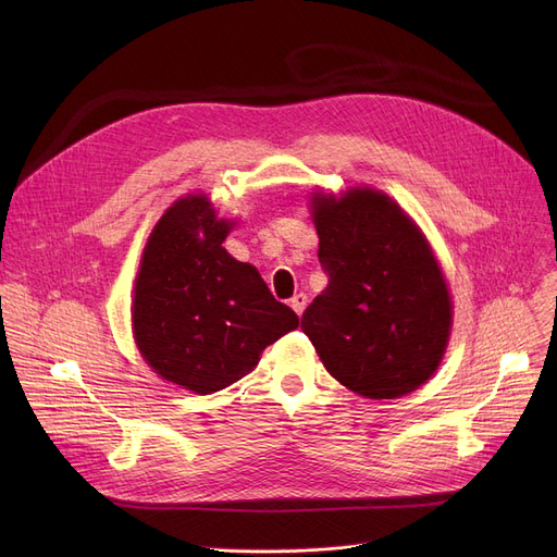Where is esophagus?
Segmentation results:
<instances>
[{
  "mask_svg": "<svg viewBox=\"0 0 557 557\" xmlns=\"http://www.w3.org/2000/svg\"><path fill=\"white\" fill-rule=\"evenodd\" d=\"M290 307H294V311H296L298 315H302V311H305V307H307V296H305V294L294 296V298H290Z\"/></svg>",
  "mask_w": 557,
  "mask_h": 557,
  "instance_id": "34e87169",
  "label": "esophagus"
}]
</instances>
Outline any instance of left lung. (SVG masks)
<instances>
[{
  "label": "left lung",
  "instance_id": "1",
  "mask_svg": "<svg viewBox=\"0 0 557 557\" xmlns=\"http://www.w3.org/2000/svg\"><path fill=\"white\" fill-rule=\"evenodd\" d=\"M318 259L327 288L302 332L343 386L370 399L420 388L441 366L451 300L418 225L374 189L313 198Z\"/></svg>",
  "mask_w": 557,
  "mask_h": 557
}]
</instances>
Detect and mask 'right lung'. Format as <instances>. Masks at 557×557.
Wrapping results in <instances>:
<instances>
[{"label":"right lung","mask_w":557,"mask_h":557,"mask_svg":"<svg viewBox=\"0 0 557 557\" xmlns=\"http://www.w3.org/2000/svg\"><path fill=\"white\" fill-rule=\"evenodd\" d=\"M230 230L205 196L181 198L153 227L135 280L141 357L166 382L200 395L237 382L263 347L300 325L257 269L221 246Z\"/></svg>","instance_id":"right-lung-1"}]
</instances>
